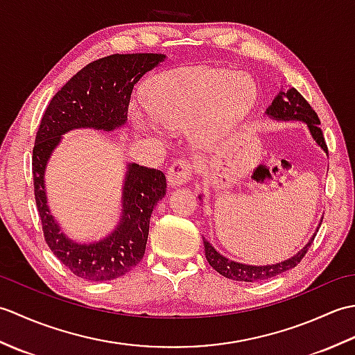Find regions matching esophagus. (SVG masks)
I'll list each match as a JSON object with an SVG mask.
<instances>
[{
	"instance_id": "esophagus-1",
	"label": "esophagus",
	"mask_w": 355,
	"mask_h": 355,
	"mask_svg": "<svg viewBox=\"0 0 355 355\" xmlns=\"http://www.w3.org/2000/svg\"><path fill=\"white\" fill-rule=\"evenodd\" d=\"M192 173L193 164L184 160V158H178V160L171 164V168L168 171V182L171 186H183L189 182Z\"/></svg>"
}]
</instances>
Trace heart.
Listing matches in <instances>:
<instances>
[{"label":"heart","mask_w":355,"mask_h":355,"mask_svg":"<svg viewBox=\"0 0 355 355\" xmlns=\"http://www.w3.org/2000/svg\"><path fill=\"white\" fill-rule=\"evenodd\" d=\"M256 87L244 74L224 69H187L162 74L149 88L150 114L168 130H187L197 123V134L210 140L223 132L239 112L252 107ZM131 114L143 128L153 130L140 107Z\"/></svg>","instance_id":"1"}]
</instances>
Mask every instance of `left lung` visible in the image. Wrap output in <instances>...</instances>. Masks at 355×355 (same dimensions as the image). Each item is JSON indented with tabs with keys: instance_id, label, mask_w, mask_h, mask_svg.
Segmentation results:
<instances>
[{
	"instance_id": "1",
	"label": "left lung",
	"mask_w": 355,
	"mask_h": 355,
	"mask_svg": "<svg viewBox=\"0 0 355 355\" xmlns=\"http://www.w3.org/2000/svg\"><path fill=\"white\" fill-rule=\"evenodd\" d=\"M267 114L277 120H302V122H305L308 128H310L313 139L318 141V145L328 154V146L319 126L320 120L318 114H315V111L311 108V105L305 101V97L294 87H290L288 89H281V92L277 93L273 102H271V105L267 108ZM314 238L315 233L310 243H308L297 254H294L293 258L279 263H271V266H245V263L229 261L227 258H224L223 254L218 253L212 247V244L207 243L205 238H202V241H205L206 259L218 273L223 275L224 277L233 279V281L258 282L263 281V279L275 277L284 273L286 270L296 267L297 263L304 259L306 252L310 250Z\"/></svg>"
}]
</instances>
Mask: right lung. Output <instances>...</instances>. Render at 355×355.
<instances>
[{"label":"right lung","mask_w":355,"mask_h":355,"mask_svg":"<svg viewBox=\"0 0 355 355\" xmlns=\"http://www.w3.org/2000/svg\"><path fill=\"white\" fill-rule=\"evenodd\" d=\"M157 53L110 55L89 62L53 96L36 132L32 172L44 239L53 254L74 276L111 281L126 275L145 254L153 209L166 193L162 171L130 164L123 186V215L119 227L96 244H76L64 236L49 212L44 171L62 134L74 128L112 131L128 119L134 85L164 61Z\"/></svg>","instance_id":"right-lung-1"}]
</instances>
